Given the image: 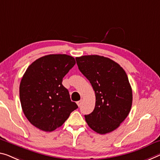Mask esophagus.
Returning a JSON list of instances; mask_svg holds the SVG:
<instances>
[{
    "mask_svg": "<svg viewBox=\"0 0 160 160\" xmlns=\"http://www.w3.org/2000/svg\"><path fill=\"white\" fill-rule=\"evenodd\" d=\"M82 100H80V101H78V102H77V104L78 107H80L81 104H82Z\"/></svg>",
    "mask_w": 160,
    "mask_h": 160,
    "instance_id": "34e87169",
    "label": "esophagus"
}]
</instances>
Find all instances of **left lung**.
<instances>
[{"label":"left lung","mask_w":160,"mask_h":160,"mask_svg":"<svg viewBox=\"0 0 160 160\" xmlns=\"http://www.w3.org/2000/svg\"><path fill=\"white\" fill-rule=\"evenodd\" d=\"M78 69L94 88V111L84 115L91 129L101 134L111 132L126 119L132 104V90L125 71L109 58L98 55L76 58Z\"/></svg>","instance_id":"8db88e82"}]
</instances>
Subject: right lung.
<instances>
[{"instance_id":"obj_1","label":"right lung","mask_w":160,"mask_h":160,"mask_svg":"<svg viewBox=\"0 0 160 160\" xmlns=\"http://www.w3.org/2000/svg\"><path fill=\"white\" fill-rule=\"evenodd\" d=\"M75 63L71 56L50 54L38 58L26 69L19 87L21 104L27 119L36 128L52 132L78 108L62 84Z\"/></svg>"}]
</instances>
